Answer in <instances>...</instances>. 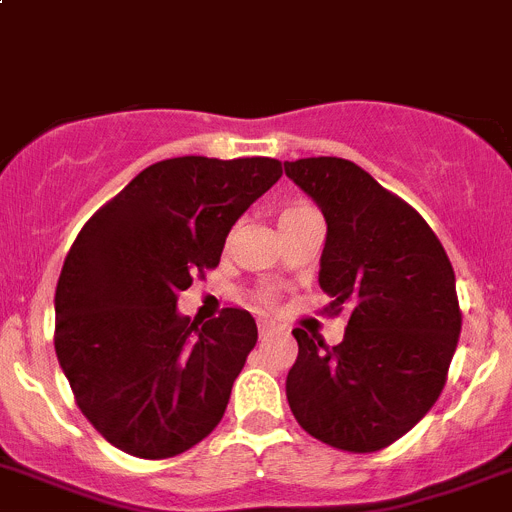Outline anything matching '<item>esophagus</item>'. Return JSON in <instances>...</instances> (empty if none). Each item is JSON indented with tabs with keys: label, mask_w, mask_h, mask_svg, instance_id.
<instances>
[{
	"label": "esophagus",
	"mask_w": 512,
	"mask_h": 512,
	"mask_svg": "<svg viewBox=\"0 0 512 512\" xmlns=\"http://www.w3.org/2000/svg\"><path fill=\"white\" fill-rule=\"evenodd\" d=\"M275 326L273 324H267V321H260V324H257V334H260V339L262 342H265V339H270V336L275 334Z\"/></svg>",
	"instance_id": "1"
}]
</instances>
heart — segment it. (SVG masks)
Here are the masks:
<instances>
[{"mask_svg": "<svg viewBox=\"0 0 512 512\" xmlns=\"http://www.w3.org/2000/svg\"><path fill=\"white\" fill-rule=\"evenodd\" d=\"M308 206H288V209L280 214V219H285V216H293V214H301V211H306ZM260 303H267V296H260Z\"/></svg>", "mask_w": 512, "mask_h": 512, "instance_id": "heart-1", "label": "heart"}]
</instances>
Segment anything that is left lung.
<instances>
[{
  "mask_svg": "<svg viewBox=\"0 0 512 512\" xmlns=\"http://www.w3.org/2000/svg\"><path fill=\"white\" fill-rule=\"evenodd\" d=\"M285 176L324 214L319 285L331 311H349L336 347L293 329L290 411L336 449H385L444 390L462 331L454 270L423 216L352 160L301 158Z\"/></svg>",
  "mask_w": 512,
  "mask_h": 512,
  "instance_id": "8db88e82",
  "label": "left lung"
}]
</instances>
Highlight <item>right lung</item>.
<instances>
[{
    "label": "right lung",
    "instance_id": "add662e5",
    "mask_svg": "<svg viewBox=\"0 0 512 512\" xmlns=\"http://www.w3.org/2000/svg\"><path fill=\"white\" fill-rule=\"evenodd\" d=\"M280 176L273 158L160 160L78 232L55 288V354L81 413L124 454L176 457L222 421L255 319L224 308L196 326L178 293L219 265L229 229Z\"/></svg>",
    "mask_w": 512,
    "mask_h": 512
}]
</instances>
